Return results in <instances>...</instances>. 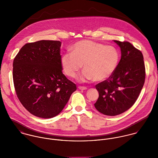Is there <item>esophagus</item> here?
Listing matches in <instances>:
<instances>
[{
    "label": "esophagus",
    "mask_w": 158,
    "mask_h": 158,
    "mask_svg": "<svg viewBox=\"0 0 158 158\" xmlns=\"http://www.w3.org/2000/svg\"><path fill=\"white\" fill-rule=\"evenodd\" d=\"M78 89L80 90H86L88 88L85 86H78Z\"/></svg>",
    "instance_id": "obj_1"
}]
</instances>
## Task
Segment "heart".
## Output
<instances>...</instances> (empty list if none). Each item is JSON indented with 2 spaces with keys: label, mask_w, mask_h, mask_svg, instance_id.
<instances>
[{
  "label": "heart",
  "mask_w": 158,
  "mask_h": 158,
  "mask_svg": "<svg viewBox=\"0 0 158 158\" xmlns=\"http://www.w3.org/2000/svg\"><path fill=\"white\" fill-rule=\"evenodd\" d=\"M71 49L72 52L61 55V66L66 75L74 78L83 64L85 70L78 77L80 81H104L113 75L119 62V53L111 45L83 40L74 44Z\"/></svg>",
  "instance_id": "obj_1"
}]
</instances>
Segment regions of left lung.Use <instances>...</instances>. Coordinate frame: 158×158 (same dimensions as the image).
Masks as SVG:
<instances>
[{
  "instance_id": "1",
  "label": "left lung",
  "mask_w": 158,
  "mask_h": 158,
  "mask_svg": "<svg viewBox=\"0 0 158 158\" xmlns=\"http://www.w3.org/2000/svg\"><path fill=\"white\" fill-rule=\"evenodd\" d=\"M121 50V59L113 75L95 87L99 97L94 106L104 115L124 113L135 102L145 82L142 52L129 42L114 40Z\"/></svg>"
}]
</instances>
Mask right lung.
<instances>
[{"mask_svg": "<svg viewBox=\"0 0 158 158\" xmlns=\"http://www.w3.org/2000/svg\"><path fill=\"white\" fill-rule=\"evenodd\" d=\"M59 41L27 43L13 61V78L17 96L24 108L41 118L55 117L62 111L75 84L62 72Z\"/></svg>", "mask_w": 158, "mask_h": 158, "instance_id": "right-lung-1", "label": "right lung"}]
</instances>
